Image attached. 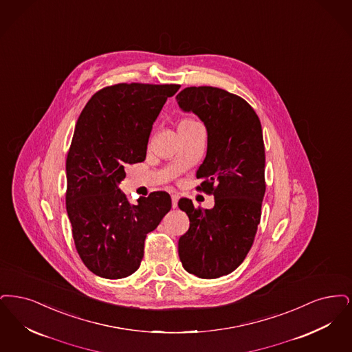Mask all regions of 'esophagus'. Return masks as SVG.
<instances>
[{
	"label": "esophagus",
	"mask_w": 352,
	"mask_h": 352,
	"mask_svg": "<svg viewBox=\"0 0 352 352\" xmlns=\"http://www.w3.org/2000/svg\"><path fill=\"white\" fill-rule=\"evenodd\" d=\"M177 201H179V196L173 195V196H172V208H173V209L177 208Z\"/></svg>",
	"instance_id": "esophagus-1"
}]
</instances>
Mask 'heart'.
<instances>
[{
    "label": "heart",
    "instance_id": "heart-1",
    "mask_svg": "<svg viewBox=\"0 0 352 352\" xmlns=\"http://www.w3.org/2000/svg\"><path fill=\"white\" fill-rule=\"evenodd\" d=\"M195 121H192V120H188V118H184V120H182L180 122H179V127H183V126H188V124H193Z\"/></svg>",
    "mask_w": 352,
    "mask_h": 352
}]
</instances>
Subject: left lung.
I'll list each match as a JSON object with an SVG mask.
<instances>
[{"label":"left lung","instance_id":"obj_1","mask_svg":"<svg viewBox=\"0 0 352 352\" xmlns=\"http://www.w3.org/2000/svg\"><path fill=\"white\" fill-rule=\"evenodd\" d=\"M208 131L197 186L214 196L212 209L180 199L189 229L179 239L184 270L199 278L229 275L245 260L260 223L265 153L259 117L242 97L214 87H189L176 96Z\"/></svg>","mask_w":352,"mask_h":352}]
</instances>
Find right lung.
Here are the masks:
<instances>
[{"mask_svg": "<svg viewBox=\"0 0 352 352\" xmlns=\"http://www.w3.org/2000/svg\"><path fill=\"white\" fill-rule=\"evenodd\" d=\"M179 89L177 84H116L94 93L77 120L65 163V205L77 252L94 275H133L147 234L170 210L167 192L134 205L118 184L124 167L146 159L153 122Z\"/></svg>", "mask_w": 352, "mask_h": 352, "instance_id": "1", "label": "right lung"}]
</instances>
